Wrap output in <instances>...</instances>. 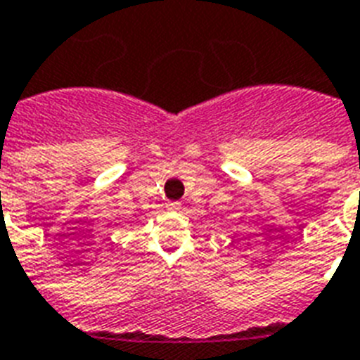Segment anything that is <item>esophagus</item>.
I'll list each match as a JSON object with an SVG mask.
<instances>
[{
    "label": "esophagus",
    "instance_id": "1",
    "mask_svg": "<svg viewBox=\"0 0 360 360\" xmlns=\"http://www.w3.org/2000/svg\"><path fill=\"white\" fill-rule=\"evenodd\" d=\"M169 210H175V211L181 210V204L179 202H169Z\"/></svg>",
    "mask_w": 360,
    "mask_h": 360
}]
</instances>
